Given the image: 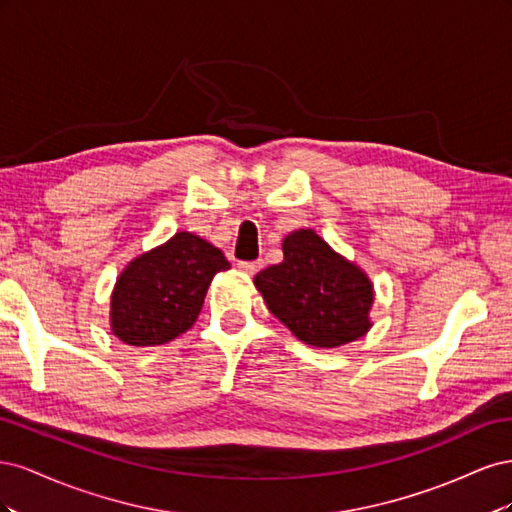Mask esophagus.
Wrapping results in <instances>:
<instances>
[{
  "label": "esophagus",
  "mask_w": 512,
  "mask_h": 512,
  "mask_svg": "<svg viewBox=\"0 0 512 512\" xmlns=\"http://www.w3.org/2000/svg\"><path fill=\"white\" fill-rule=\"evenodd\" d=\"M237 267H239V271H243V273H247V275H254V273L260 271L262 262H239Z\"/></svg>",
  "instance_id": "34e87169"
}]
</instances>
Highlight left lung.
<instances>
[{
    "label": "left lung",
    "mask_w": 512,
    "mask_h": 512,
    "mask_svg": "<svg viewBox=\"0 0 512 512\" xmlns=\"http://www.w3.org/2000/svg\"><path fill=\"white\" fill-rule=\"evenodd\" d=\"M282 250L280 265L254 277L271 314L316 348H337L363 337L374 303L369 277L312 228L290 232Z\"/></svg>",
    "instance_id": "8db88e82"
}]
</instances>
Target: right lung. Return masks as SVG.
Returning <instances> with one entry per match:
<instances>
[{
	"label": "right lung",
	"mask_w": 512,
	"mask_h": 512,
	"mask_svg": "<svg viewBox=\"0 0 512 512\" xmlns=\"http://www.w3.org/2000/svg\"><path fill=\"white\" fill-rule=\"evenodd\" d=\"M230 262L209 241L177 232L134 258L111 297V329L123 344L147 348L188 331L205 303L215 273Z\"/></svg>",
	"instance_id": "1"
}]
</instances>
